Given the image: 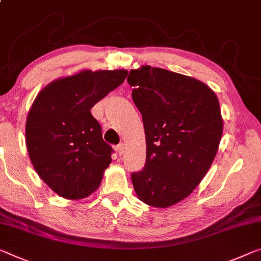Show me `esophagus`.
Segmentation results:
<instances>
[{
	"instance_id": "esophagus-1",
	"label": "esophagus",
	"mask_w": 261,
	"mask_h": 261,
	"mask_svg": "<svg viewBox=\"0 0 261 261\" xmlns=\"http://www.w3.org/2000/svg\"><path fill=\"white\" fill-rule=\"evenodd\" d=\"M116 150H117V152H118V154L119 155H122V154H124V144H119V145H117L116 146Z\"/></svg>"
}]
</instances>
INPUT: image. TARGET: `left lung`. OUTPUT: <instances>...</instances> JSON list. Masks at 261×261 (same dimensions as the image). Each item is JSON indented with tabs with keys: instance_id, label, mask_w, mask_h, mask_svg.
<instances>
[{
	"instance_id": "1",
	"label": "left lung",
	"mask_w": 261,
	"mask_h": 261,
	"mask_svg": "<svg viewBox=\"0 0 261 261\" xmlns=\"http://www.w3.org/2000/svg\"><path fill=\"white\" fill-rule=\"evenodd\" d=\"M127 83L141 111L146 162L131 174L139 200L165 208L193 192L211 168L223 135L218 97L203 82L162 68L131 70Z\"/></svg>"
}]
</instances>
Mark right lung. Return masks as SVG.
<instances>
[{
	"instance_id": "add662e5",
	"label": "right lung",
	"mask_w": 261,
	"mask_h": 261,
	"mask_svg": "<svg viewBox=\"0 0 261 261\" xmlns=\"http://www.w3.org/2000/svg\"><path fill=\"white\" fill-rule=\"evenodd\" d=\"M126 76L124 69L81 70L50 82L35 98L25 123L27 149L35 171L58 196L83 199L100 185L112 147L90 110Z\"/></svg>"
}]
</instances>
